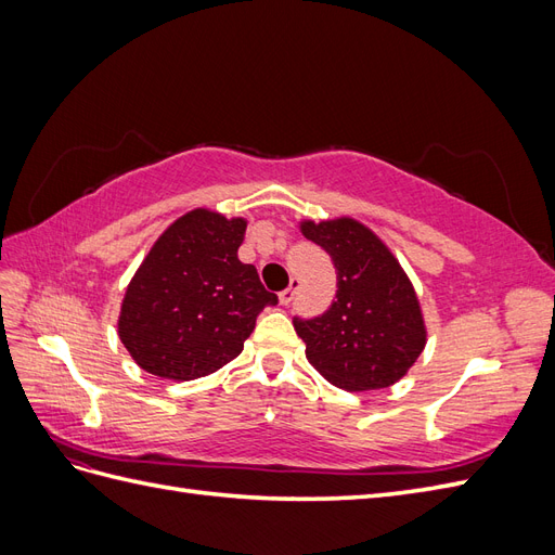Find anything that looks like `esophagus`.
<instances>
[{
    "label": "esophagus",
    "instance_id": "1",
    "mask_svg": "<svg viewBox=\"0 0 555 555\" xmlns=\"http://www.w3.org/2000/svg\"><path fill=\"white\" fill-rule=\"evenodd\" d=\"M296 292H298V280H292V284L284 292H280V304L282 306H289L292 300H294V296H296Z\"/></svg>",
    "mask_w": 555,
    "mask_h": 555
}]
</instances>
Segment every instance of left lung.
<instances>
[{"label":"left lung","mask_w":555,"mask_h":555,"mask_svg":"<svg viewBox=\"0 0 555 555\" xmlns=\"http://www.w3.org/2000/svg\"><path fill=\"white\" fill-rule=\"evenodd\" d=\"M300 233L331 257L338 292L314 319H294L308 361L345 391L386 389L405 377L426 347L422 306L408 273L365 224L300 222Z\"/></svg>","instance_id":"left-lung-1"}]
</instances>
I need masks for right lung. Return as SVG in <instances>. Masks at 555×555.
Wrapping results in <instances>:
<instances>
[{
  "instance_id": "add662e5",
  "label": "right lung",
  "mask_w": 555,
  "mask_h": 555,
  "mask_svg": "<svg viewBox=\"0 0 555 555\" xmlns=\"http://www.w3.org/2000/svg\"><path fill=\"white\" fill-rule=\"evenodd\" d=\"M247 222L196 208L166 229L133 273L117 335L145 373L206 377L236 359L278 296L238 259Z\"/></svg>"
}]
</instances>
